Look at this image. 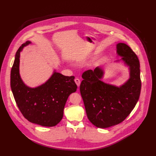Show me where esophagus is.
<instances>
[{
  "label": "esophagus",
  "mask_w": 156,
  "mask_h": 156,
  "mask_svg": "<svg viewBox=\"0 0 156 156\" xmlns=\"http://www.w3.org/2000/svg\"><path fill=\"white\" fill-rule=\"evenodd\" d=\"M75 83H76V84H77V86H78V87H79V86H80V79H78V78H76L75 79Z\"/></svg>",
  "instance_id": "1"
}]
</instances>
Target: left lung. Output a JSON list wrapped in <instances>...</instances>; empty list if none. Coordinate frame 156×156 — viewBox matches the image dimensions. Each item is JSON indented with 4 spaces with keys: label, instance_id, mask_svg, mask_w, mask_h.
Wrapping results in <instances>:
<instances>
[{
    "label": "left lung",
    "instance_id": "1",
    "mask_svg": "<svg viewBox=\"0 0 156 156\" xmlns=\"http://www.w3.org/2000/svg\"><path fill=\"white\" fill-rule=\"evenodd\" d=\"M116 48L117 55L129 66V79L126 82L119 87L105 83L101 80L104 72L98 66L83 73L80 85L88 119L100 128L122 122L135 108L140 94V62L136 55L124 43H118Z\"/></svg>",
    "mask_w": 156,
    "mask_h": 156
}]
</instances>
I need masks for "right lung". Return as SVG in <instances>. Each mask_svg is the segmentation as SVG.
<instances>
[{"mask_svg": "<svg viewBox=\"0 0 156 156\" xmlns=\"http://www.w3.org/2000/svg\"><path fill=\"white\" fill-rule=\"evenodd\" d=\"M31 43L27 41L18 49L11 71V87L21 114L30 122L46 127L61 121L69 95L77 86L74 76H65L54 71L46 82L34 88L26 86L20 75V52Z\"/></svg>", "mask_w": 156, "mask_h": 156, "instance_id": "right-lung-1", "label": "right lung"}]
</instances>
